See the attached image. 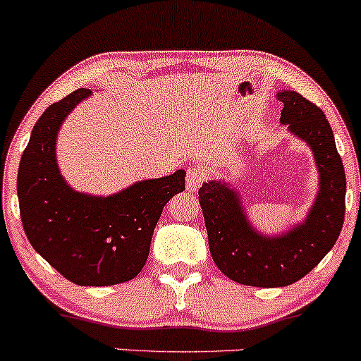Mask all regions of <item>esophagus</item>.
I'll list each match as a JSON object with an SVG mask.
<instances>
[{"instance_id":"esophagus-1","label":"esophagus","mask_w":361,"mask_h":361,"mask_svg":"<svg viewBox=\"0 0 361 361\" xmlns=\"http://www.w3.org/2000/svg\"><path fill=\"white\" fill-rule=\"evenodd\" d=\"M204 170L201 167H191L188 170V189L189 191H197L200 189V185L202 184V180H204Z\"/></svg>"}]
</instances>
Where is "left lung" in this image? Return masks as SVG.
Instances as JSON below:
<instances>
[{
  "label": "left lung",
  "mask_w": 361,
  "mask_h": 361,
  "mask_svg": "<svg viewBox=\"0 0 361 361\" xmlns=\"http://www.w3.org/2000/svg\"><path fill=\"white\" fill-rule=\"evenodd\" d=\"M276 97L283 102L279 123L312 149L319 172L307 216L281 233H261L232 182L218 177L200 188L214 264L233 281L259 288L288 286L310 273L333 249L344 221L346 176L326 116L293 90H279Z\"/></svg>",
  "instance_id": "8db88e82"
}]
</instances>
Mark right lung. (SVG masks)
<instances>
[{
  "mask_svg": "<svg viewBox=\"0 0 361 361\" xmlns=\"http://www.w3.org/2000/svg\"><path fill=\"white\" fill-rule=\"evenodd\" d=\"M90 95L80 88L39 117L20 160L17 192L23 230L40 256L76 285L109 286L143 269L164 206L185 189V170L137 180L111 196L73 189L58 165V133Z\"/></svg>",
  "mask_w": 361,
  "mask_h": 361,
  "instance_id": "obj_1",
  "label": "right lung"
}]
</instances>
